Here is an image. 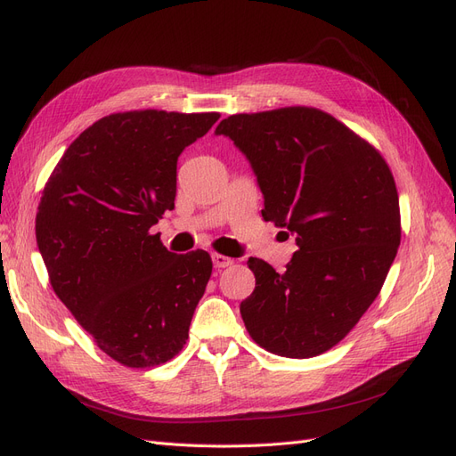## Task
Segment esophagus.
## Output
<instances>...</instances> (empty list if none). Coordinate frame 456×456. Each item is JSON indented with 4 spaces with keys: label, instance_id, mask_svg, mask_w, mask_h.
Masks as SVG:
<instances>
[{
    "label": "esophagus",
    "instance_id": "34e87169",
    "mask_svg": "<svg viewBox=\"0 0 456 456\" xmlns=\"http://www.w3.org/2000/svg\"><path fill=\"white\" fill-rule=\"evenodd\" d=\"M213 265H215V268H228V266L233 265V258L215 253L213 255Z\"/></svg>",
    "mask_w": 456,
    "mask_h": 456
}]
</instances>
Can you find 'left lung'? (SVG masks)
<instances>
[{
  "label": "left lung",
  "mask_w": 456,
  "mask_h": 456,
  "mask_svg": "<svg viewBox=\"0 0 456 456\" xmlns=\"http://www.w3.org/2000/svg\"><path fill=\"white\" fill-rule=\"evenodd\" d=\"M233 141L265 194L262 218L297 236L283 273L249 258L255 291L247 333L283 357L320 355L346 337L380 293L402 241L394 175L380 151L323 110L287 106L233 114Z\"/></svg>",
  "instance_id": "1"
}]
</instances>
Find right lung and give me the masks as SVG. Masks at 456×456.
Masks as SVG:
<instances>
[{
  "label": "right lung",
  "mask_w": 456,
  "mask_h": 456,
  "mask_svg": "<svg viewBox=\"0 0 456 456\" xmlns=\"http://www.w3.org/2000/svg\"><path fill=\"white\" fill-rule=\"evenodd\" d=\"M216 112L131 110L94 121L45 183L36 240L53 291L118 363L156 367L184 348L211 278L207 251L175 255L151 233L175 209L176 161Z\"/></svg>",
  "instance_id": "right-lung-1"
}]
</instances>
